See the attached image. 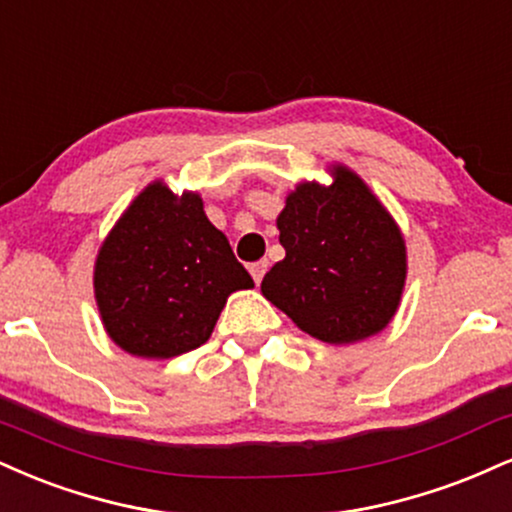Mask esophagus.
I'll list each match as a JSON object with an SVG mask.
<instances>
[{
	"label": "esophagus",
	"instance_id": "34e87169",
	"mask_svg": "<svg viewBox=\"0 0 512 512\" xmlns=\"http://www.w3.org/2000/svg\"><path fill=\"white\" fill-rule=\"evenodd\" d=\"M267 269H269V262L267 260H260V262L250 264V274H252V279H255V283H260L264 279Z\"/></svg>",
	"mask_w": 512,
	"mask_h": 512
}]
</instances>
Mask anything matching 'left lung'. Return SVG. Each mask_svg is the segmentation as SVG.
Here are the masks:
<instances>
[{"label":"left lung","instance_id":"8db88e82","mask_svg":"<svg viewBox=\"0 0 512 512\" xmlns=\"http://www.w3.org/2000/svg\"><path fill=\"white\" fill-rule=\"evenodd\" d=\"M276 226L286 257L264 274L262 293L305 334L338 346L391 322L405 283V243L360 176L336 166L329 188L300 183Z\"/></svg>","mask_w":512,"mask_h":512}]
</instances>
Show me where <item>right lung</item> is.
<instances>
[{
    "mask_svg": "<svg viewBox=\"0 0 512 512\" xmlns=\"http://www.w3.org/2000/svg\"><path fill=\"white\" fill-rule=\"evenodd\" d=\"M200 195L152 183L104 240L95 298L116 346L138 357H176L212 336L226 298L252 288Z\"/></svg>",
    "mask_w": 512,
    "mask_h": 512,
    "instance_id": "add662e5",
    "label": "right lung"
}]
</instances>
